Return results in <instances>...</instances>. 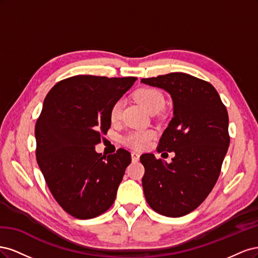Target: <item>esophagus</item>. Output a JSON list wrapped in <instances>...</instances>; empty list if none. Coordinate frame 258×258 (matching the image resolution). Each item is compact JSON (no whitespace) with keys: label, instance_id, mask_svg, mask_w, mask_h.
I'll list each match as a JSON object with an SVG mask.
<instances>
[{"label":"esophagus","instance_id":"1","mask_svg":"<svg viewBox=\"0 0 258 258\" xmlns=\"http://www.w3.org/2000/svg\"><path fill=\"white\" fill-rule=\"evenodd\" d=\"M131 157H132V161L137 162V161H139V159H140V154L137 153V152H132V153H131Z\"/></svg>","mask_w":258,"mask_h":258}]
</instances>
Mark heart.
Segmentation results:
<instances>
[{"mask_svg": "<svg viewBox=\"0 0 258 258\" xmlns=\"http://www.w3.org/2000/svg\"><path fill=\"white\" fill-rule=\"evenodd\" d=\"M136 100L141 104L147 112L152 114L159 112L165 106V97L162 93L156 88H141L139 89L136 95ZM122 111V101L119 99L115 101L110 110V119L113 122L118 121L120 119ZM155 137V132L153 130H140L130 132L122 139L123 144L134 148V150H143L151 140Z\"/></svg>", "mask_w": 258, "mask_h": 258, "instance_id": "heart-1", "label": "heart"}]
</instances>
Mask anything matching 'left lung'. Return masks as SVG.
Here are the masks:
<instances>
[{"label":"left lung","mask_w":258,"mask_h":258,"mask_svg":"<svg viewBox=\"0 0 258 258\" xmlns=\"http://www.w3.org/2000/svg\"><path fill=\"white\" fill-rule=\"evenodd\" d=\"M165 89L173 100V118L163 132L157 151L174 152L170 163L143 154V190L156 212L179 217L197 209L221 173L230 143L228 113L210 83L185 73L142 79Z\"/></svg>","instance_id":"obj_1"}]
</instances>
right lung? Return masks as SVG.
I'll return each mask as SVG.
<instances>
[{
    "mask_svg": "<svg viewBox=\"0 0 258 258\" xmlns=\"http://www.w3.org/2000/svg\"><path fill=\"white\" fill-rule=\"evenodd\" d=\"M136 81L72 76L44 100L35 123L36 161L53 198L73 217L89 220L114 204L131 154L119 148L105 158L95 145L111 127V106Z\"/></svg>",
    "mask_w": 258,
    "mask_h": 258,
    "instance_id": "obj_1",
    "label": "right lung"
}]
</instances>
